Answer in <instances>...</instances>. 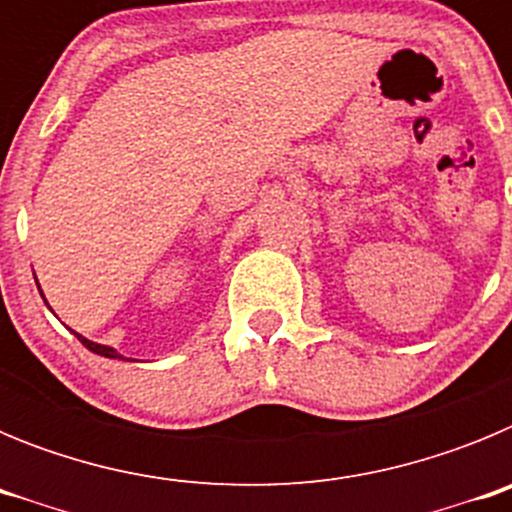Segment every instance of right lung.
<instances>
[{
    "mask_svg": "<svg viewBox=\"0 0 512 512\" xmlns=\"http://www.w3.org/2000/svg\"><path fill=\"white\" fill-rule=\"evenodd\" d=\"M35 282H38V279H35ZM40 295H43V292H40ZM45 305H48V302H45ZM74 336L79 338V341L84 343V346H87L89 351H92V354L107 356V359H125V356H122V354H117V351H115V348H112V346H102V343H94V341H89V338L79 336V333H74Z\"/></svg>",
    "mask_w": 512,
    "mask_h": 512,
    "instance_id": "right-lung-1",
    "label": "right lung"
}]
</instances>
